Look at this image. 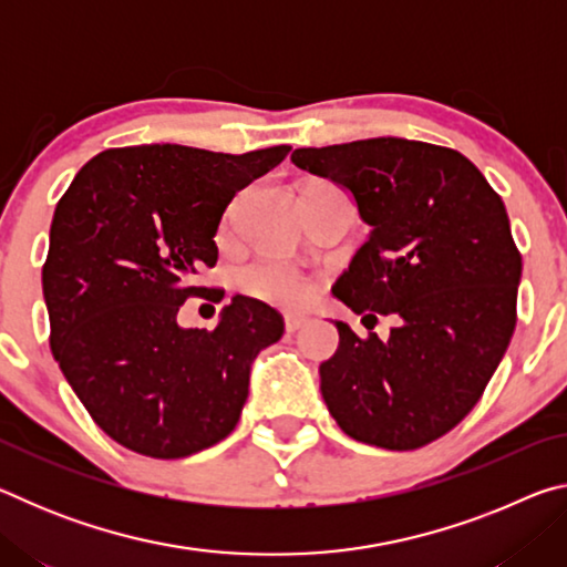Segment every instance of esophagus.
Returning a JSON list of instances; mask_svg holds the SVG:
<instances>
[{
	"mask_svg": "<svg viewBox=\"0 0 567 567\" xmlns=\"http://www.w3.org/2000/svg\"><path fill=\"white\" fill-rule=\"evenodd\" d=\"M305 324H307V318H300V315H287V318H285V330L287 332L302 330Z\"/></svg>",
	"mask_w": 567,
	"mask_h": 567,
	"instance_id": "obj_1",
	"label": "esophagus"
}]
</instances>
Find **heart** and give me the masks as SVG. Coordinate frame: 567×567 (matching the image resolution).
Wrapping results in <instances>:
<instances>
[{"instance_id": "obj_1", "label": "heart", "mask_w": 567, "mask_h": 567, "mask_svg": "<svg viewBox=\"0 0 567 567\" xmlns=\"http://www.w3.org/2000/svg\"><path fill=\"white\" fill-rule=\"evenodd\" d=\"M237 282L249 297L282 310H302L315 297L310 277L280 260H257L243 267Z\"/></svg>"}]
</instances>
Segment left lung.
<instances>
[{
	"label": "left lung",
	"mask_w": 567,
	"mask_h": 567,
	"mask_svg": "<svg viewBox=\"0 0 567 567\" xmlns=\"http://www.w3.org/2000/svg\"><path fill=\"white\" fill-rule=\"evenodd\" d=\"M292 162L350 189L370 225L332 295L372 330L334 320L320 390L344 435L417 450L450 433L501 364L515 330L517 252L505 205L465 155L402 137L302 147Z\"/></svg>",
	"instance_id": "obj_1"
}]
</instances>
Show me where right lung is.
Instances as JSON below:
<instances>
[{"label":"right lung","mask_w":567,"mask_h":567,"mask_svg":"<svg viewBox=\"0 0 567 567\" xmlns=\"http://www.w3.org/2000/svg\"><path fill=\"white\" fill-rule=\"evenodd\" d=\"M290 150H104L56 203L42 267L52 354L114 443L175 460L235 430L249 368L282 338V315L245 295L215 330L179 328L177 312L187 297L213 300L195 277L217 262L225 207Z\"/></svg>","instance_id":"right-lung-1"}]
</instances>
